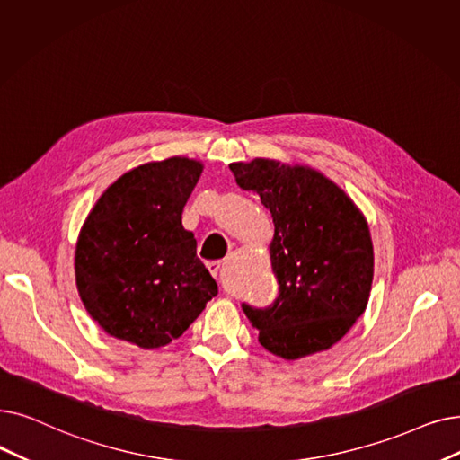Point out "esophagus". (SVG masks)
<instances>
[{
    "label": "esophagus",
    "mask_w": 460,
    "mask_h": 460,
    "mask_svg": "<svg viewBox=\"0 0 460 460\" xmlns=\"http://www.w3.org/2000/svg\"><path fill=\"white\" fill-rule=\"evenodd\" d=\"M219 267H222V261H208L207 263V269L210 270V274L216 278L217 272H219Z\"/></svg>",
    "instance_id": "obj_1"
}]
</instances>
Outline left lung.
<instances>
[{
  "label": "left lung",
  "instance_id": "obj_1",
  "mask_svg": "<svg viewBox=\"0 0 460 460\" xmlns=\"http://www.w3.org/2000/svg\"><path fill=\"white\" fill-rule=\"evenodd\" d=\"M229 167L238 186L261 197L274 222L269 252L278 298L267 308L243 305L259 342L286 361L327 351L370 298L374 246L365 214L308 165L255 157Z\"/></svg>",
  "mask_w": 460,
  "mask_h": 460
}]
</instances>
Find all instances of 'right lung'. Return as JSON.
I'll list each match as a JSON object with an SVG mask.
<instances>
[{"label": "right lung", "mask_w": 460, "mask_h": 460, "mask_svg": "<svg viewBox=\"0 0 460 460\" xmlns=\"http://www.w3.org/2000/svg\"><path fill=\"white\" fill-rule=\"evenodd\" d=\"M205 165L174 155L138 165L97 199L78 233L75 279L93 322L143 349L171 344L212 296L182 210Z\"/></svg>", "instance_id": "add662e5"}]
</instances>
